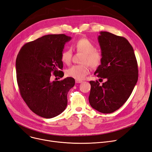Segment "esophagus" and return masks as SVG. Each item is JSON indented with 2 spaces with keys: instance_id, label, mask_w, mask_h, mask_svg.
<instances>
[{
  "instance_id": "34e87169",
  "label": "esophagus",
  "mask_w": 152,
  "mask_h": 152,
  "mask_svg": "<svg viewBox=\"0 0 152 152\" xmlns=\"http://www.w3.org/2000/svg\"><path fill=\"white\" fill-rule=\"evenodd\" d=\"M75 82L77 83H82V80H75Z\"/></svg>"
}]
</instances>
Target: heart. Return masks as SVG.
<instances>
[{"label":"heart","instance_id":"heart-1","mask_svg":"<svg viewBox=\"0 0 152 152\" xmlns=\"http://www.w3.org/2000/svg\"><path fill=\"white\" fill-rule=\"evenodd\" d=\"M72 47L77 52L83 53L80 65H74L67 69L66 74L68 76L77 80H82L90 72L89 64L92 68H96L102 62V56L100 52L96 50L95 46L88 39L82 38L77 40ZM72 50L70 48L64 50L61 54L62 61L68 65L72 58ZM89 64L88 65V64Z\"/></svg>","mask_w":152,"mask_h":152}]
</instances>
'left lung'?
Here are the masks:
<instances>
[{
	"label": "left lung",
	"mask_w": 152,
	"mask_h": 152,
	"mask_svg": "<svg viewBox=\"0 0 152 152\" xmlns=\"http://www.w3.org/2000/svg\"><path fill=\"white\" fill-rule=\"evenodd\" d=\"M102 59L94 75L105 80L90 81L89 103L103 113H110L122 107L130 97L138 80V65L129 42L108 32L98 37Z\"/></svg>",
	"instance_id": "1"
}]
</instances>
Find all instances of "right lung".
<instances>
[{
	"label": "right lung",
	"instance_id": "1",
	"mask_svg": "<svg viewBox=\"0 0 152 152\" xmlns=\"http://www.w3.org/2000/svg\"><path fill=\"white\" fill-rule=\"evenodd\" d=\"M71 37L65 34L44 35L28 42L16 58L17 80L20 95L34 113L51 118L62 113L67 105V94L74 86V78L51 81L53 74L63 77L61 54Z\"/></svg>",
	"mask_w": 152,
	"mask_h": 152
}]
</instances>
